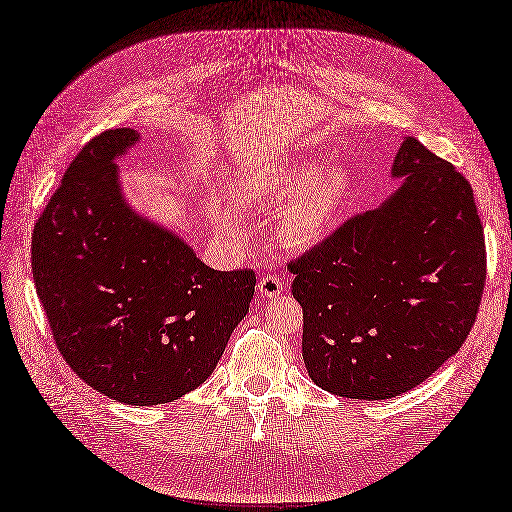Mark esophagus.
<instances>
[{"label":"esophagus","instance_id":"34e87169","mask_svg":"<svg viewBox=\"0 0 512 512\" xmlns=\"http://www.w3.org/2000/svg\"><path fill=\"white\" fill-rule=\"evenodd\" d=\"M257 289H259V293L263 297H276V295H280L282 291H285V280H282L274 272H266V274H261Z\"/></svg>","mask_w":512,"mask_h":512}]
</instances>
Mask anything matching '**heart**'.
Returning <instances> with one entry per match:
<instances>
[{
  "instance_id": "1",
  "label": "heart",
  "mask_w": 512,
  "mask_h": 512,
  "mask_svg": "<svg viewBox=\"0 0 512 512\" xmlns=\"http://www.w3.org/2000/svg\"><path fill=\"white\" fill-rule=\"evenodd\" d=\"M352 194V177L344 168H331L320 173L316 162H297L280 170L263 189L268 204L276 208L291 207L282 213L280 236L287 244L306 246L323 240ZM213 223L221 232H236L240 215L232 206H219Z\"/></svg>"
}]
</instances>
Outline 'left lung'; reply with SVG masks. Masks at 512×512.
Returning <instances> with one entry per match:
<instances>
[{
	"mask_svg": "<svg viewBox=\"0 0 512 512\" xmlns=\"http://www.w3.org/2000/svg\"><path fill=\"white\" fill-rule=\"evenodd\" d=\"M403 185L289 263L312 382L346 399L399 396L456 354L479 312L485 236L470 183L405 137Z\"/></svg>",
	"mask_w": 512,
	"mask_h": 512,
	"instance_id": "obj_1",
	"label": "left lung"
}]
</instances>
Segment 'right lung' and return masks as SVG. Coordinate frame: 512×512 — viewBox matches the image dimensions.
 Returning <instances> with one entry per match:
<instances>
[{
	"instance_id": "add662e5",
	"label": "right lung",
	"mask_w": 512,
	"mask_h": 512,
	"mask_svg": "<svg viewBox=\"0 0 512 512\" xmlns=\"http://www.w3.org/2000/svg\"><path fill=\"white\" fill-rule=\"evenodd\" d=\"M139 141L82 147L40 215L31 268L56 348L90 388L126 405L181 399L213 373L249 312L255 272H217L124 202L118 166Z\"/></svg>"
}]
</instances>
